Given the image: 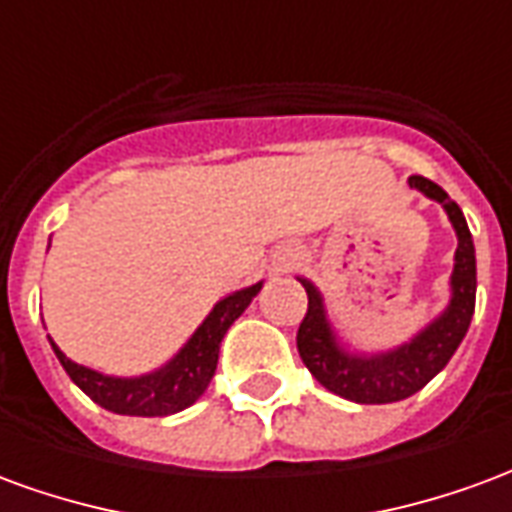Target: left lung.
Masks as SVG:
<instances>
[{
	"instance_id": "obj_1",
	"label": "left lung",
	"mask_w": 512,
	"mask_h": 512,
	"mask_svg": "<svg viewBox=\"0 0 512 512\" xmlns=\"http://www.w3.org/2000/svg\"><path fill=\"white\" fill-rule=\"evenodd\" d=\"M411 189L422 191L430 200L441 202V208L450 216L458 249H455V268L450 277V304L439 318L428 323L411 343L384 351V354H348L337 343L332 323L326 318L321 290L310 279H301L307 290V315L296 334L301 362L307 365L312 376L318 378L329 392L365 403V406H381V403H397L406 400L430 378L441 373L458 345L469 332L474 315V296H477V263H474L472 233L466 227L463 211L458 202L447 197V191L436 186L433 180L422 175L408 178Z\"/></svg>"
}]
</instances>
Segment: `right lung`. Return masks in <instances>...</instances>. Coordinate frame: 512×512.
Wrapping results in <instances>:
<instances>
[{
	"label": "right lung",
	"mask_w": 512,
	"mask_h": 512,
	"mask_svg": "<svg viewBox=\"0 0 512 512\" xmlns=\"http://www.w3.org/2000/svg\"><path fill=\"white\" fill-rule=\"evenodd\" d=\"M260 288H263V282L224 296L213 307L211 315L200 323V329L191 334L189 343L175 354V359H169L167 365L147 373V376H104L98 370L71 362L54 343H51V348H54V354L60 359V365L65 367V373L71 376L73 384L106 411L126 414V417L178 414L183 408H189L194 400H200L202 392L208 389L213 373H216L219 345H222L224 334L233 326L235 318L252 304Z\"/></svg>",
	"instance_id": "1"
}]
</instances>
